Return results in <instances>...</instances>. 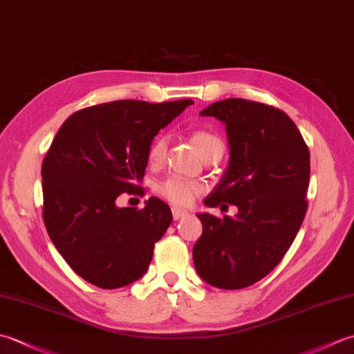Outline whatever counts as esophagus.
Returning a JSON list of instances; mask_svg holds the SVG:
<instances>
[{"label":"esophagus","instance_id":"34e87169","mask_svg":"<svg viewBox=\"0 0 354 354\" xmlns=\"http://www.w3.org/2000/svg\"><path fill=\"white\" fill-rule=\"evenodd\" d=\"M171 214H173V219H175V221H179V219H183V217H185V216L189 214V213H187L185 209H183V208L173 207V208H171Z\"/></svg>","mask_w":354,"mask_h":354}]
</instances>
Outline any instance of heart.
<instances>
[{
	"label": "heart",
	"mask_w": 354,
	"mask_h": 354,
	"mask_svg": "<svg viewBox=\"0 0 354 354\" xmlns=\"http://www.w3.org/2000/svg\"><path fill=\"white\" fill-rule=\"evenodd\" d=\"M192 140L194 145L198 146L201 155L208 160L209 156H222L223 153V142L217 137L216 133L198 129L192 133ZM170 138L169 135L160 133L153 138L147 149V161L150 167H160L164 162L165 156H167ZM202 185L193 179H187L181 176H170L158 185V193L161 194L164 199L179 207H189L192 205L199 194L202 193Z\"/></svg>",
	"instance_id": "obj_1"
}]
</instances>
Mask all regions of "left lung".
<instances>
[{"mask_svg":"<svg viewBox=\"0 0 354 354\" xmlns=\"http://www.w3.org/2000/svg\"><path fill=\"white\" fill-rule=\"evenodd\" d=\"M202 117L227 124L230 165L205 199L207 207L236 205L239 213L198 214L202 236L193 263L202 280L243 289L266 277L288 252L307 212L310 152L297 124L270 104L227 99Z\"/></svg>","mask_w":354,"mask_h":354,"instance_id":"obj_1","label":"left lung"}]
</instances>
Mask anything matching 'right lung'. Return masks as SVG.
Segmentation results:
<instances>
[{"label": "right lung", "instance_id": "obj_1", "mask_svg": "<svg viewBox=\"0 0 354 354\" xmlns=\"http://www.w3.org/2000/svg\"><path fill=\"white\" fill-rule=\"evenodd\" d=\"M193 100H117L74 112L42 161V217L53 245L88 283L117 289L146 274L155 243L171 223L161 199L117 207L138 185L147 149L160 129Z\"/></svg>", "mask_w": 354, "mask_h": 354}]
</instances>
